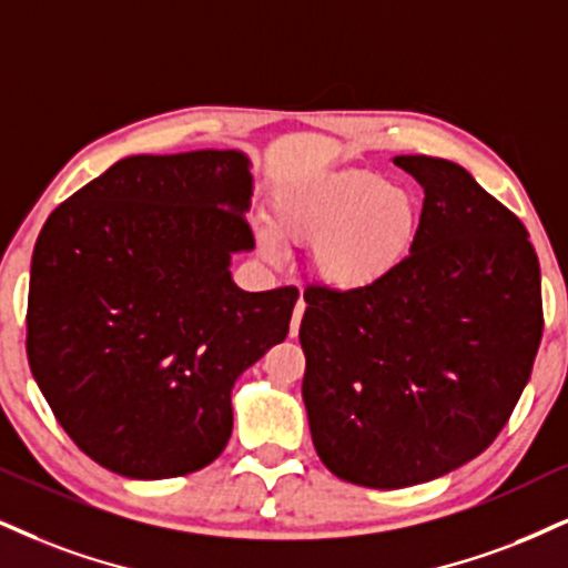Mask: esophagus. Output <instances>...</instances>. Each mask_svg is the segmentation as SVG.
<instances>
[{
  "label": "esophagus",
  "instance_id": "esophagus-1",
  "mask_svg": "<svg viewBox=\"0 0 568 568\" xmlns=\"http://www.w3.org/2000/svg\"><path fill=\"white\" fill-rule=\"evenodd\" d=\"M303 313H305V300L300 297V300H297V305H295V313H292L290 337H297V334H300V321H303Z\"/></svg>",
  "mask_w": 568,
  "mask_h": 568
}]
</instances>
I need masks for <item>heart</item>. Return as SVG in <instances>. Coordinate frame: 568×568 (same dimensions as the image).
<instances>
[{
  "instance_id": "1",
  "label": "heart",
  "mask_w": 568,
  "mask_h": 568,
  "mask_svg": "<svg viewBox=\"0 0 568 568\" xmlns=\"http://www.w3.org/2000/svg\"><path fill=\"white\" fill-rule=\"evenodd\" d=\"M418 223L422 210L408 189L363 168L286 184L271 200V226L311 244L313 276L332 292H366L389 278L410 255ZM275 235L268 226L255 231L263 255L278 263L284 247Z\"/></svg>"
}]
</instances>
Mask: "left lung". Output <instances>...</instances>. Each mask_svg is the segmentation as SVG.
I'll return each mask as SVG.
<instances>
[{
	"label": "left lung",
	"instance_id": "obj_1",
	"mask_svg": "<svg viewBox=\"0 0 568 568\" xmlns=\"http://www.w3.org/2000/svg\"><path fill=\"white\" fill-rule=\"evenodd\" d=\"M424 189L400 268L366 292L305 290L303 400L318 458L374 489L424 485L485 453L542 337L524 223L458 163L397 155Z\"/></svg>",
	"mask_w": 568,
	"mask_h": 568
}]
</instances>
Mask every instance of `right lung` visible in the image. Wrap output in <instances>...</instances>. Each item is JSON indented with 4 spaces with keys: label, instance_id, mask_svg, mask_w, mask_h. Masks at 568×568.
I'll use <instances>...</instances> for the list:
<instances>
[{
    "label": "right lung",
    "instance_id": "add662e5",
    "mask_svg": "<svg viewBox=\"0 0 568 568\" xmlns=\"http://www.w3.org/2000/svg\"><path fill=\"white\" fill-rule=\"evenodd\" d=\"M240 150L118 160L49 215L31 257L28 363L62 429L129 479L223 453L231 389L286 339L295 286L244 292L255 250Z\"/></svg>",
    "mask_w": 568,
    "mask_h": 568
}]
</instances>
